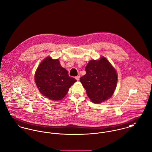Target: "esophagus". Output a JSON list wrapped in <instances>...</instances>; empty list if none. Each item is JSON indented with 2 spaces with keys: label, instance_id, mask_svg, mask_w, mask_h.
Listing matches in <instances>:
<instances>
[{
  "label": "esophagus",
  "instance_id": "1",
  "mask_svg": "<svg viewBox=\"0 0 152 152\" xmlns=\"http://www.w3.org/2000/svg\"><path fill=\"white\" fill-rule=\"evenodd\" d=\"M80 76H76L75 77V79L77 80H79V79H80Z\"/></svg>",
  "mask_w": 152,
  "mask_h": 152
}]
</instances>
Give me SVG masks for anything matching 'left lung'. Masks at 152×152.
I'll list each match as a JSON object with an SVG mask.
<instances>
[{
	"mask_svg": "<svg viewBox=\"0 0 152 152\" xmlns=\"http://www.w3.org/2000/svg\"><path fill=\"white\" fill-rule=\"evenodd\" d=\"M86 75L80 82L91 102L102 103L109 99L115 91L118 75L115 69L105 58L91 61L85 68Z\"/></svg>",
	"mask_w": 152,
	"mask_h": 152,
	"instance_id": "left-lung-1",
	"label": "left lung"
}]
</instances>
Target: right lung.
Returning <instances> with one entry per match:
<instances>
[{"label": "right lung", "mask_w": 152, "mask_h": 152, "mask_svg": "<svg viewBox=\"0 0 152 152\" xmlns=\"http://www.w3.org/2000/svg\"><path fill=\"white\" fill-rule=\"evenodd\" d=\"M35 82L39 91L53 100L62 99L76 80L68 75L58 59L46 58L41 62L35 73Z\"/></svg>", "instance_id": "add662e5"}]
</instances>
